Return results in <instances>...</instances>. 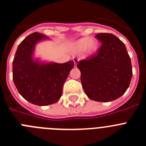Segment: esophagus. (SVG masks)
<instances>
[{"instance_id":"esophagus-1","label":"esophagus","mask_w":146,"mask_h":146,"mask_svg":"<svg viewBox=\"0 0 146 146\" xmlns=\"http://www.w3.org/2000/svg\"><path fill=\"white\" fill-rule=\"evenodd\" d=\"M73 60H74V66H77V64L79 61V58H73Z\"/></svg>"}]
</instances>
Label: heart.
<instances>
[{
  "label": "heart",
  "mask_w": 146,
  "mask_h": 146,
  "mask_svg": "<svg viewBox=\"0 0 146 146\" xmlns=\"http://www.w3.org/2000/svg\"><path fill=\"white\" fill-rule=\"evenodd\" d=\"M98 47V42L94 38H89L88 37H84L77 40L74 44V50L76 52H80L85 50L87 52L91 53L96 51Z\"/></svg>",
  "instance_id": "heart-1"
}]
</instances>
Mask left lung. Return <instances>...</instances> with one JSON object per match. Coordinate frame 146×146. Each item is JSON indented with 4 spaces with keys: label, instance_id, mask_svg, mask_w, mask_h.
<instances>
[{
    "label": "left lung",
    "instance_id": "8db88e82",
    "mask_svg": "<svg viewBox=\"0 0 146 146\" xmlns=\"http://www.w3.org/2000/svg\"><path fill=\"white\" fill-rule=\"evenodd\" d=\"M101 47L94 55L77 64L81 82L89 99L107 102L121 97L132 77L131 59L126 46L112 33L96 35Z\"/></svg>",
    "mask_w": 146,
    "mask_h": 146
}]
</instances>
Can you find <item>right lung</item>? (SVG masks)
<instances>
[{"instance_id":"add662e5","label":"right lung","mask_w":146,"mask_h":146,"mask_svg":"<svg viewBox=\"0 0 146 146\" xmlns=\"http://www.w3.org/2000/svg\"><path fill=\"white\" fill-rule=\"evenodd\" d=\"M47 38L42 33L30 34L19 44L13 60V80L18 92L29 102L45 106L57 102L74 63L44 64L33 59L36 44Z\"/></svg>"}]
</instances>
